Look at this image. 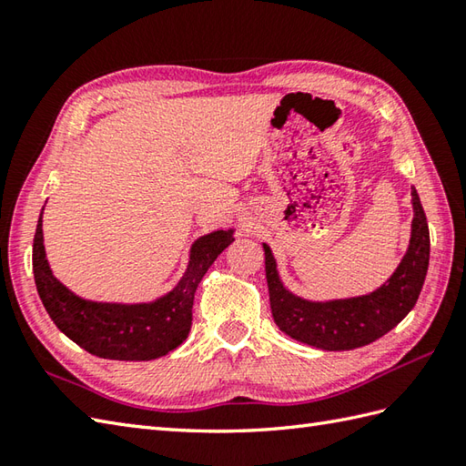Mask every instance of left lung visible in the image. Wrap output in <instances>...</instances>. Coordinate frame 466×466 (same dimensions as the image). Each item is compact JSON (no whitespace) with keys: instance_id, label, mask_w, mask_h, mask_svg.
<instances>
[{"instance_id":"left-lung-1","label":"left lung","mask_w":466,"mask_h":466,"mask_svg":"<svg viewBox=\"0 0 466 466\" xmlns=\"http://www.w3.org/2000/svg\"><path fill=\"white\" fill-rule=\"evenodd\" d=\"M412 224L409 248L389 280L369 294L310 300L294 294L280 279L272 248L262 242L266 282L274 322L290 339L320 350H354L379 340L407 316L419 300L429 270L431 236L420 198L410 187Z\"/></svg>"}]
</instances>
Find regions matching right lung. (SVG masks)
<instances>
[{
    "instance_id": "1",
    "label": "right lung",
    "mask_w": 466,
    "mask_h": 466,
    "mask_svg": "<svg viewBox=\"0 0 466 466\" xmlns=\"http://www.w3.org/2000/svg\"><path fill=\"white\" fill-rule=\"evenodd\" d=\"M234 228L196 238L182 279L172 290L144 302L90 300L59 282L47 262L44 208L34 236V279L49 319L69 340L110 360H154L177 349L192 329V304L208 268L232 244Z\"/></svg>"
}]
</instances>
